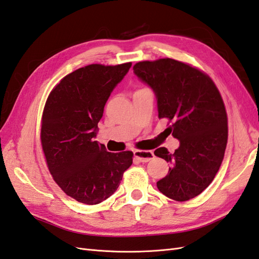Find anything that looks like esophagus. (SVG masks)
Returning <instances> with one entry per match:
<instances>
[{
  "label": "esophagus",
  "instance_id": "esophagus-1",
  "mask_svg": "<svg viewBox=\"0 0 259 259\" xmlns=\"http://www.w3.org/2000/svg\"><path fill=\"white\" fill-rule=\"evenodd\" d=\"M134 154L137 160L141 163H147L154 157V153L152 151H135Z\"/></svg>",
  "mask_w": 259,
  "mask_h": 259
}]
</instances>
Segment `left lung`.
I'll return each instance as SVG.
<instances>
[{"label":"left lung","instance_id":"8db88e82","mask_svg":"<svg viewBox=\"0 0 259 259\" xmlns=\"http://www.w3.org/2000/svg\"><path fill=\"white\" fill-rule=\"evenodd\" d=\"M134 73L154 92L158 118L170 122L165 134L180 141L174 153L154 151L170 163L156 186L173 200L187 201L209 186L221 166L228 142L222 97L207 74L174 59L138 62Z\"/></svg>","mask_w":259,"mask_h":259}]
</instances>
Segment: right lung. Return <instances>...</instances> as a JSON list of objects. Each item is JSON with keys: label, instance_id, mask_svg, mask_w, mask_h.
<instances>
[{"label": "right lung", "instance_id": "1", "mask_svg": "<svg viewBox=\"0 0 259 259\" xmlns=\"http://www.w3.org/2000/svg\"><path fill=\"white\" fill-rule=\"evenodd\" d=\"M131 68L91 64L64 76L46 103L41 145L50 173L64 193L97 204L115 193L132 164L130 151L110 153L95 141L106 102Z\"/></svg>", "mask_w": 259, "mask_h": 259}]
</instances>
